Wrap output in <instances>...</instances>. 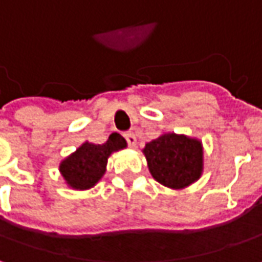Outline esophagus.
Masks as SVG:
<instances>
[{"label":"esophagus","mask_w":262,"mask_h":262,"mask_svg":"<svg viewBox=\"0 0 262 262\" xmlns=\"http://www.w3.org/2000/svg\"><path fill=\"white\" fill-rule=\"evenodd\" d=\"M124 138H126V140H127V143H129V146H135L136 145V136H135V133H132V132H129V133H124Z\"/></svg>","instance_id":"1"}]
</instances>
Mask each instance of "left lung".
I'll return each mask as SVG.
<instances>
[{"instance_id":"left-lung-1","label":"left lung","mask_w":262,"mask_h":262,"mask_svg":"<svg viewBox=\"0 0 262 262\" xmlns=\"http://www.w3.org/2000/svg\"><path fill=\"white\" fill-rule=\"evenodd\" d=\"M152 177L168 188L181 190L203 172L202 142L185 135L164 133L142 149Z\"/></svg>"}]
</instances>
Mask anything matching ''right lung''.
<instances>
[{
    "label": "right lung",
    "instance_id": "1",
    "mask_svg": "<svg viewBox=\"0 0 262 262\" xmlns=\"http://www.w3.org/2000/svg\"><path fill=\"white\" fill-rule=\"evenodd\" d=\"M126 146V140L119 133H112L103 145L84 142L74 154L60 162L59 171L71 188L88 190L104 176L108 157Z\"/></svg>",
    "mask_w": 262,
    "mask_h": 262
}]
</instances>
